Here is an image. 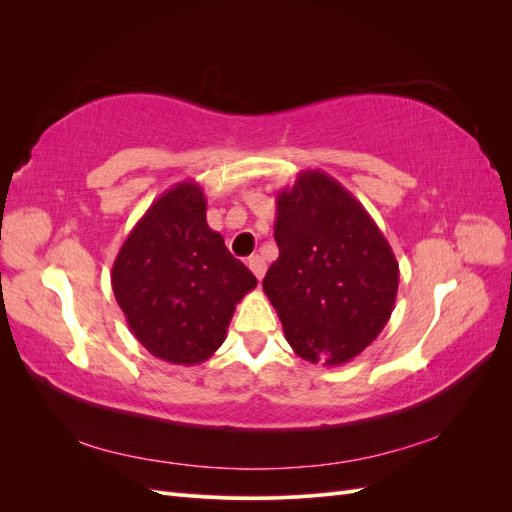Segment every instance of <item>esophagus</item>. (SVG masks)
Returning <instances> with one entry per match:
<instances>
[{"label": "esophagus", "instance_id": "obj_1", "mask_svg": "<svg viewBox=\"0 0 512 512\" xmlns=\"http://www.w3.org/2000/svg\"><path fill=\"white\" fill-rule=\"evenodd\" d=\"M247 267L252 269V273L258 277V280H262V277H265L267 265H265V260H262L258 254H256V256H252L250 260H247Z\"/></svg>", "mask_w": 512, "mask_h": 512}]
</instances>
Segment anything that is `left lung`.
<instances>
[{
    "label": "left lung",
    "instance_id": "1",
    "mask_svg": "<svg viewBox=\"0 0 512 512\" xmlns=\"http://www.w3.org/2000/svg\"><path fill=\"white\" fill-rule=\"evenodd\" d=\"M275 205L280 256L262 290L294 354L324 367L344 365L389 322L399 262L359 200L318 168L301 170Z\"/></svg>",
    "mask_w": 512,
    "mask_h": 512
}]
</instances>
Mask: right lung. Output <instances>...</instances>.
Wrapping results in <instances>:
<instances>
[{"instance_id": "right-lung-1", "label": "right lung", "mask_w": 512, "mask_h": 512, "mask_svg": "<svg viewBox=\"0 0 512 512\" xmlns=\"http://www.w3.org/2000/svg\"><path fill=\"white\" fill-rule=\"evenodd\" d=\"M111 284L128 327L153 356L198 365L218 350L237 303L256 277L207 224L196 181L166 190L130 230Z\"/></svg>"}]
</instances>
